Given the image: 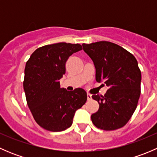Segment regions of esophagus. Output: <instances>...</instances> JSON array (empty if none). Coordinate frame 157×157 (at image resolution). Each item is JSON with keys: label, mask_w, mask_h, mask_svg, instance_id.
Wrapping results in <instances>:
<instances>
[{"label": "esophagus", "mask_w": 157, "mask_h": 157, "mask_svg": "<svg viewBox=\"0 0 157 157\" xmlns=\"http://www.w3.org/2000/svg\"><path fill=\"white\" fill-rule=\"evenodd\" d=\"M87 99H88V100H90V99H92V96L90 94H89V93H87Z\"/></svg>", "instance_id": "esophagus-1"}]
</instances>
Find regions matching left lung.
<instances>
[{
    "label": "left lung",
    "mask_w": 157,
    "mask_h": 157,
    "mask_svg": "<svg viewBox=\"0 0 157 157\" xmlns=\"http://www.w3.org/2000/svg\"><path fill=\"white\" fill-rule=\"evenodd\" d=\"M93 61L96 80L109 90L104 96L93 95L99 104L91 115L93 124L105 131L125 125L137 108L140 95L141 73L136 58L122 47L106 41L83 45Z\"/></svg>",
    "instance_id": "obj_1"
}]
</instances>
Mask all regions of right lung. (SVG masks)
<instances>
[{"label":"right lung","instance_id":"1","mask_svg":"<svg viewBox=\"0 0 157 157\" xmlns=\"http://www.w3.org/2000/svg\"><path fill=\"white\" fill-rule=\"evenodd\" d=\"M82 49L80 44L47 45L36 49L26 62L23 89L27 105L35 121L47 131L57 132L71 127L75 112L86 102L83 89L67 91L60 87L59 81L69 57Z\"/></svg>","mask_w":157,"mask_h":157}]
</instances>
